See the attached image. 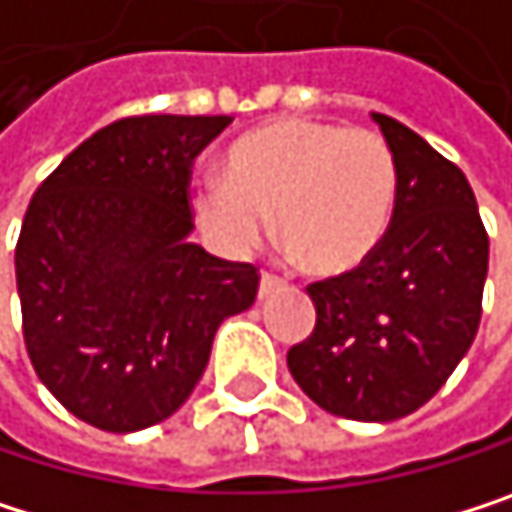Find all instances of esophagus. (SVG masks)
<instances>
[{
    "instance_id": "esophagus-1",
    "label": "esophagus",
    "mask_w": 512,
    "mask_h": 512,
    "mask_svg": "<svg viewBox=\"0 0 512 512\" xmlns=\"http://www.w3.org/2000/svg\"><path fill=\"white\" fill-rule=\"evenodd\" d=\"M280 283H283V280H280L277 274H268V271H265V274H262V280H259V298H268L271 292H277V289H280Z\"/></svg>"
}]
</instances>
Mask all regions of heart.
<instances>
[{"mask_svg":"<svg viewBox=\"0 0 512 512\" xmlns=\"http://www.w3.org/2000/svg\"><path fill=\"white\" fill-rule=\"evenodd\" d=\"M395 199V156L377 132L286 117L229 147L223 177L196 189V214L232 253L259 247L277 214L307 268L335 277L380 247Z\"/></svg>","mask_w":512,"mask_h":512,"instance_id":"1","label":"heart"}]
</instances>
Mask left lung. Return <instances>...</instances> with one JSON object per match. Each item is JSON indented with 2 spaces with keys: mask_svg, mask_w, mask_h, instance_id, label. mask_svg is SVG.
<instances>
[{
  "mask_svg": "<svg viewBox=\"0 0 512 512\" xmlns=\"http://www.w3.org/2000/svg\"><path fill=\"white\" fill-rule=\"evenodd\" d=\"M371 117L398 168L389 232L359 268L307 286L316 326L286 365L323 410L392 422L434 398L471 350L489 235L462 168L404 123Z\"/></svg>",
  "mask_w": 512,
  "mask_h": 512,
  "instance_id": "obj_1",
  "label": "left lung"
}]
</instances>
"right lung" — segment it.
<instances>
[{"label": "right lung", "instance_id": "obj_1", "mask_svg": "<svg viewBox=\"0 0 512 512\" xmlns=\"http://www.w3.org/2000/svg\"><path fill=\"white\" fill-rule=\"evenodd\" d=\"M232 117H123L35 189L14 250L23 341L78 419L126 434L168 419L202 380L259 271L189 241L196 156Z\"/></svg>", "mask_w": 512, "mask_h": 512}]
</instances>
